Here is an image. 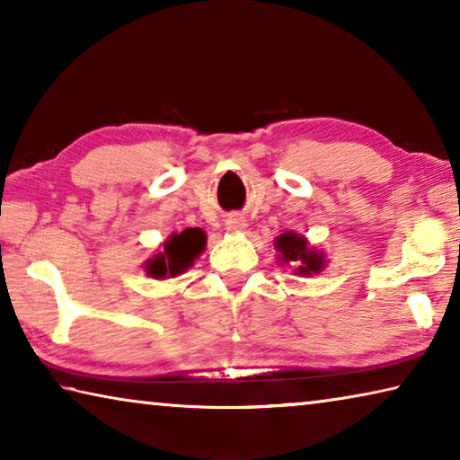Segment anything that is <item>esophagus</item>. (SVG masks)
I'll return each instance as SVG.
<instances>
[{
    "label": "esophagus",
    "mask_w": 460,
    "mask_h": 460,
    "mask_svg": "<svg viewBox=\"0 0 460 460\" xmlns=\"http://www.w3.org/2000/svg\"><path fill=\"white\" fill-rule=\"evenodd\" d=\"M245 227H247V223L241 215H231V217H227V221H225V229H227L229 233H241V231H245Z\"/></svg>",
    "instance_id": "34e87169"
}]
</instances>
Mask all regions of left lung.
<instances>
[{
    "label": "left lung",
    "mask_w": 460,
    "mask_h": 460,
    "mask_svg": "<svg viewBox=\"0 0 460 460\" xmlns=\"http://www.w3.org/2000/svg\"><path fill=\"white\" fill-rule=\"evenodd\" d=\"M278 263L282 268H292L294 276L313 278L323 274L326 268V253L323 249L310 245L308 237L298 231H284L274 239Z\"/></svg>",
    "instance_id": "1"
}]
</instances>
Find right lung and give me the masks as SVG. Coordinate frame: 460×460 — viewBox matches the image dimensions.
Masks as SVG:
<instances>
[{"mask_svg":"<svg viewBox=\"0 0 460 460\" xmlns=\"http://www.w3.org/2000/svg\"><path fill=\"white\" fill-rule=\"evenodd\" d=\"M207 233L199 227L184 229L182 233H172L164 243L155 249L152 258L144 263V271L152 279H170L184 274L192 268L194 260L205 252Z\"/></svg>","mask_w":460,"mask_h":460,"instance_id":"add662e5","label":"right lung"}]
</instances>
